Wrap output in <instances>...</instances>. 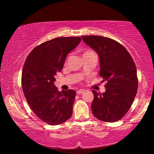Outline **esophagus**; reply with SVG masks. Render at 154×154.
Wrapping results in <instances>:
<instances>
[{
  "label": "esophagus",
  "instance_id": "1",
  "mask_svg": "<svg viewBox=\"0 0 154 154\" xmlns=\"http://www.w3.org/2000/svg\"><path fill=\"white\" fill-rule=\"evenodd\" d=\"M84 92V90H77L76 91V93L78 94H83Z\"/></svg>",
  "mask_w": 154,
  "mask_h": 154
}]
</instances>
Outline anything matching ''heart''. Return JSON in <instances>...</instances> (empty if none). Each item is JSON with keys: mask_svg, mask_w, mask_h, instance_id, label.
I'll return each mask as SVG.
<instances>
[{"mask_svg": "<svg viewBox=\"0 0 154 154\" xmlns=\"http://www.w3.org/2000/svg\"><path fill=\"white\" fill-rule=\"evenodd\" d=\"M92 53H94V52H92V51H91V50H86V51L84 52V53L83 54V56H84V55H86V54H92Z\"/></svg>", "mask_w": 154, "mask_h": 154, "instance_id": "obj_1", "label": "heart"}]
</instances>
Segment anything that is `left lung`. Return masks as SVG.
I'll return each mask as SVG.
<instances>
[{"instance_id": "obj_1", "label": "left lung", "mask_w": 154, "mask_h": 154, "mask_svg": "<svg viewBox=\"0 0 154 154\" xmlns=\"http://www.w3.org/2000/svg\"><path fill=\"white\" fill-rule=\"evenodd\" d=\"M83 41L100 59V75L106 81L102 94L92 90V111L97 119L115 122L122 119L131 106L137 91L134 62L128 50L114 40L100 35H83Z\"/></svg>"}]
</instances>
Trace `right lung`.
I'll use <instances>...</instances> for the list:
<instances>
[{
    "instance_id": "add662e5",
    "label": "right lung",
    "mask_w": 154,
    "mask_h": 154,
    "mask_svg": "<svg viewBox=\"0 0 154 154\" xmlns=\"http://www.w3.org/2000/svg\"><path fill=\"white\" fill-rule=\"evenodd\" d=\"M81 41L79 37L56 38L35 47L25 61L22 75L24 96L35 114L49 125L64 123L72 115L75 91H58L54 77Z\"/></svg>"
}]
</instances>
